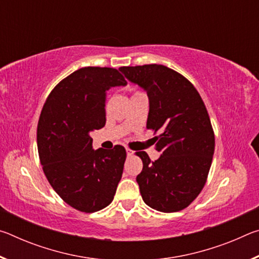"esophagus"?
<instances>
[{"label": "esophagus", "instance_id": "obj_1", "mask_svg": "<svg viewBox=\"0 0 259 259\" xmlns=\"http://www.w3.org/2000/svg\"><path fill=\"white\" fill-rule=\"evenodd\" d=\"M125 152H126V155H128V156L134 155V151H133V150H130V148H126Z\"/></svg>", "mask_w": 259, "mask_h": 259}]
</instances>
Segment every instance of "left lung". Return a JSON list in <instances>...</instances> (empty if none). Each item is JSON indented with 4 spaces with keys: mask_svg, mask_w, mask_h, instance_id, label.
Wrapping results in <instances>:
<instances>
[{
    "mask_svg": "<svg viewBox=\"0 0 259 259\" xmlns=\"http://www.w3.org/2000/svg\"><path fill=\"white\" fill-rule=\"evenodd\" d=\"M119 69L126 80L146 91V126L160 133L155 137L159 159L152 162L146 152H137L143 170L136 181L144 202L161 212L183 210L203 188L214 151L203 100L187 78L163 65Z\"/></svg>",
    "mask_w": 259,
    "mask_h": 259,
    "instance_id": "obj_1",
    "label": "left lung"
}]
</instances>
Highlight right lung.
Wrapping results in <instances>:
<instances>
[{
    "label": "right lung",
    "instance_id": "add662e5",
    "mask_svg": "<svg viewBox=\"0 0 259 259\" xmlns=\"http://www.w3.org/2000/svg\"><path fill=\"white\" fill-rule=\"evenodd\" d=\"M115 68L83 67L59 82L48 97L37 124L43 171L65 202L95 212L112 202L123 172L125 150H94L90 134L106 123L107 91L125 85Z\"/></svg>",
    "mask_w": 259,
    "mask_h": 259
}]
</instances>
